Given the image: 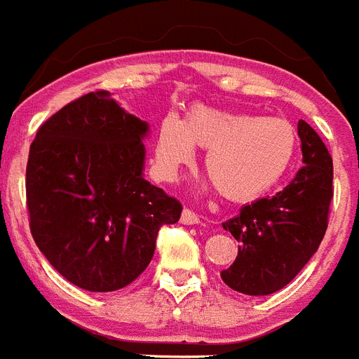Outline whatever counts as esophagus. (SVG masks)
<instances>
[{
  "mask_svg": "<svg viewBox=\"0 0 359 359\" xmlns=\"http://www.w3.org/2000/svg\"><path fill=\"white\" fill-rule=\"evenodd\" d=\"M180 222H182L183 225H196V223H200V216H198V214H196L194 210L183 209L182 217H180Z\"/></svg>",
  "mask_w": 359,
  "mask_h": 359,
  "instance_id": "esophagus-1",
  "label": "esophagus"
}]
</instances>
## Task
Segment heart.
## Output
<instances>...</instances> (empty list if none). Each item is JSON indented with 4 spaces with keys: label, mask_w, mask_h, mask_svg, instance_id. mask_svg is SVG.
Wrapping results in <instances>:
<instances>
[{
    "label": "heart",
    "mask_w": 359,
    "mask_h": 359,
    "mask_svg": "<svg viewBox=\"0 0 359 359\" xmlns=\"http://www.w3.org/2000/svg\"><path fill=\"white\" fill-rule=\"evenodd\" d=\"M194 145L207 149L205 168L226 200L249 201L271 191L287 174L298 149L296 128L283 118L194 105L185 119L168 112L156 137V170L172 182L194 159Z\"/></svg>",
    "instance_id": "obj_1"
}]
</instances>
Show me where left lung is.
Wrapping results in <instances>:
<instances>
[{
	"mask_svg": "<svg viewBox=\"0 0 359 359\" xmlns=\"http://www.w3.org/2000/svg\"><path fill=\"white\" fill-rule=\"evenodd\" d=\"M303 167L272 198L245 205L223 229L240 241L238 258L222 271L232 290L267 296L283 289L320 247L332 201V158L307 121L299 119Z\"/></svg>",
	"mask_w": 359,
	"mask_h": 359,
	"instance_id": "obj_1",
	"label": "left lung"
}]
</instances>
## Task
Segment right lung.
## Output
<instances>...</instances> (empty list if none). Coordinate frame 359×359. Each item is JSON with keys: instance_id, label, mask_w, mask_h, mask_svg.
I'll list each match as a JSON object with an SVG mask.
<instances>
[{"instance_id": "right-lung-1", "label": "right lung", "mask_w": 359, "mask_h": 359, "mask_svg": "<svg viewBox=\"0 0 359 359\" xmlns=\"http://www.w3.org/2000/svg\"><path fill=\"white\" fill-rule=\"evenodd\" d=\"M149 123L107 90L88 92L38 128L27 161L30 232L67 281L110 292L149 267L182 203L143 177Z\"/></svg>"}]
</instances>
